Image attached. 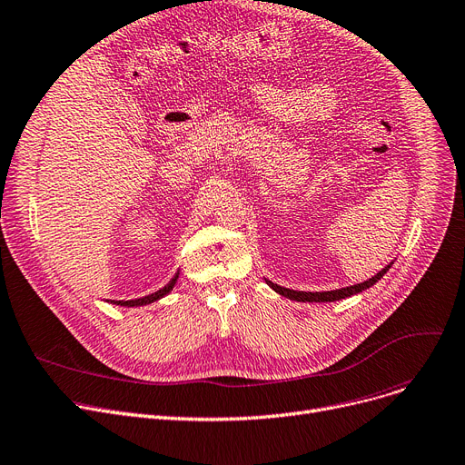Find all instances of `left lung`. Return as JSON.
I'll return each instance as SVG.
<instances>
[{
	"instance_id": "left-lung-1",
	"label": "left lung",
	"mask_w": 465,
	"mask_h": 465,
	"mask_svg": "<svg viewBox=\"0 0 465 465\" xmlns=\"http://www.w3.org/2000/svg\"><path fill=\"white\" fill-rule=\"evenodd\" d=\"M391 266H393V262H390V264H388L386 268H383V270H380L374 277H371V279H367V281H362V282H357V285H350V287L336 289V291H321V292L292 291V289L277 285V282H273V281H270V279H266V277H264V281L268 282V287H272L277 294L285 296V298H289V300H294V302H336V300H344V298H348V296H353V294H359V292H362V291L371 289L372 285H376V282H378L383 275H386V273L390 272Z\"/></svg>"
}]
</instances>
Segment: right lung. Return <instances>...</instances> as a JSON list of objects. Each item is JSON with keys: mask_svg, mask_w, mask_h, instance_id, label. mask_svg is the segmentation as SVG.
Returning a JSON list of instances; mask_svg holds the SVG:
<instances>
[{"mask_svg": "<svg viewBox=\"0 0 465 465\" xmlns=\"http://www.w3.org/2000/svg\"><path fill=\"white\" fill-rule=\"evenodd\" d=\"M178 272L174 273V277L167 282V285L163 287V289H159L157 292H152V294H148V296H143V298H136V300H108L110 304H115V306H124V308H140V306H148V304H153V302H157V300H161V298H165L173 289H174V285H176V281H178Z\"/></svg>", "mask_w": 465, "mask_h": 465, "instance_id": "obj_1", "label": "right lung"}]
</instances>
